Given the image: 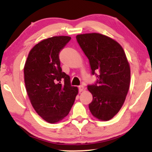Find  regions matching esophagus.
Segmentation results:
<instances>
[{
	"instance_id": "1",
	"label": "esophagus",
	"mask_w": 152,
	"mask_h": 152,
	"mask_svg": "<svg viewBox=\"0 0 152 152\" xmlns=\"http://www.w3.org/2000/svg\"><path fill=\"white\" fill-rule=\"evenodd\" d=\"M78 89H79V92H82L84 91V86H82V85H80V86H78Z\"/></svg>"
}]
</instances>
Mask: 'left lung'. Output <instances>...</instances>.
Returning <instances> with one entry per match:
<instances>
[{"label":"left lung","mask_w":152,"mask_h":152,"mask_svg":"<svg viewBox=\"0 0 152 152\" xmlns=\"http://www.w3.org/2000/svg\"><path fill=\"white\" fill-rule=\"evenodd\" d=\"M76 39L89 60L92 74L98 78L88 86L93 97L89 109L96 119L109 121L119 111L129 88L131 71L125 53L116 41L100 33L78 35Z\"/></svg>","instance_id":"8db88e82"}]
</instances>
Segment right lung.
<instances>
[{"mask_svg": "<svg viewBox=\"0 0 152 152\" xmlns=\"http://www.w3.org/2000/svg\"><path fill=\"white\" fill-rule=\"evenodd\" d=\"M71 39L55 36L38 43L29 51L24 67L25 84L33 109L45 121L56 123L68 115L78 89L63 72L59 54Z\"/></svg>", "mask_w": 152, "mask_h": 152, "instance_id": "1", "label": "right lung"}]
</instances>
